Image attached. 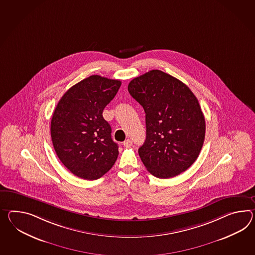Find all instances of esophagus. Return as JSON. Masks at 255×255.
Here are the masks:
<instances>
[{"label":"esophagus","instance_id":"esophagus-1","mask_svg":"<svg viewBox=\"0 0 255 255\" xmlns=\"http://www.w3.org/2000/svg\"><path fill=\"white\" fill-rule=\"evenodd\" d=\"M131 144H132V141L130 139H127V140H125V142H124V145H125V147H130Z\"/></svg>","mask_w":255,"mask_h":255}]
</instances>
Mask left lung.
Returning a JSON list of instances; mask_svg holds the SVG:
<instances>
[{"mask_svg":"<svg viewBox=\"0 0 255 255\" xmlns=\"http://www.w3.org/2000/svg\"><path fill=\"white\" fill-rule=\"evenodd\" d=\"M128 91L145 112L146 138L138 150L144 167L159 179L185 171L205 141V117L194 94L160 70L135 77Z\"/></svg>","mask_w":255,"mask_h":255,"instance_id":"1","label":"left lung"}]
</instances>
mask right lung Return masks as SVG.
Returning a JSON list of instances; mask_svg holds the SVG:
<instances>
[{
	"mask_svg": "<svg viewBox=\"0 0 255 255\" xmlns=\"http://www.w3.org/2000/svg\"><path fill=\"white\" fill-rule=\"evenodd\" d=\"M121 85L120 80L91 75L68 89L53 112L54 150L62 164L81 179H100L117 160L118 144L102 112Z\"/></svg>",
	"mask_w": 255,
	"mask_h": 255,
	"instance_id": "1",
	"label": "right lung"
}]
</instances>
